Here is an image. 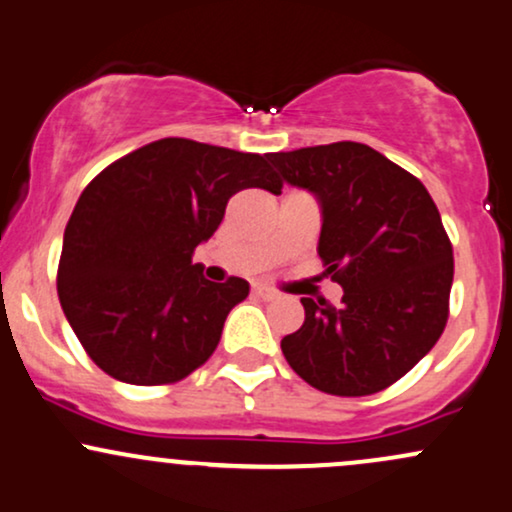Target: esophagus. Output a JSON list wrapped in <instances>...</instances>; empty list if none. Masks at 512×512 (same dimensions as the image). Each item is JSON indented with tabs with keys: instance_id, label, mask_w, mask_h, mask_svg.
Instances as JSON below:
<instances>
[{
	"instance_id": "obj_1",
	"label": "esophagus",
	"mask_w": 512,
	"mask_h": 512,
	"mask_svg": "<svg viewBox=\"0 0 512 512\" xmlns=\"http://www.w3.org/2000/svg\"><path fill=\"white\" fill-rule=\"evenodd\" d=\"M254 295L261 297V300H278V292L268 285H254Z\"/></svg>"
}]
</instances>
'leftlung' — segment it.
<instances>
[{
  "instance_id": "left-lung-1",
  "label": "left lung",
  "mask_w": 512,
  "mask_h": 512,
  "mask_svg": "<svg viewBox=\"0 0 512 512\" xmlns=\"http://www.w3.org/2000/svg\"><path fill=\"white\" fill-rule=\"evenodd\" d=\"M321 208L319 256L343 304L302 297L304 324L280 341L304 382L367 396L406 375L438 343L455 275L452 244L416 176L360 142L266 154Z\"/></svg>"
}]
</instances>
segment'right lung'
Returning <instances> with one entry per match:
<instances>
[{
  "instance_id": "1",
  "label": "right lung",
  "mask_w": 512,
  "mask_h": 512,
  "mask_svg": "<svg viewBox=\"0 0 512 512\" xmlns=\"http://www.w3.org/2000/svg\"><path fill=\"white\" fill-rule=\"evenodd\" d=\"M244 188L278 195L283 181L261 154L183 137L125 154L84 188L65 227L57 295L106 375L171 384L215 353L249 283H210L191 258Z\"/></svg>"
}]
</instances>
